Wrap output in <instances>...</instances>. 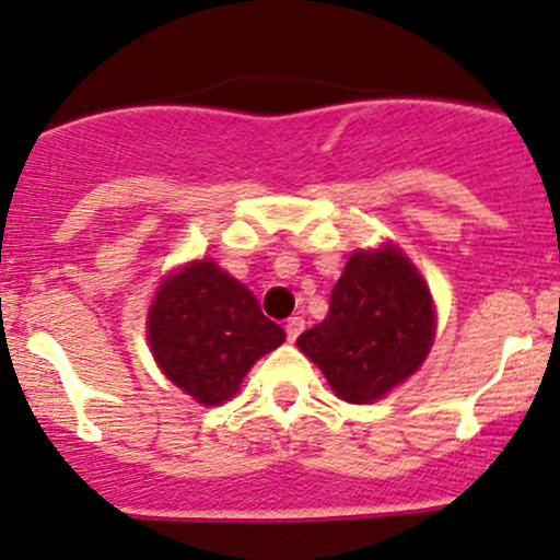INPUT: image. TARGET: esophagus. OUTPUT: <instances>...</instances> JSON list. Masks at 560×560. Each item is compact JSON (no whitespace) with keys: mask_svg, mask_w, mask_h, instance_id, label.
I'll use <instances>...</instances> for the list:
<instances>
[{"mask_svg":"<svg viewBox=\"0 0 560 560\" xmlns=\"http://www.w3.org/2000/svg\"><path fill=\"white\" fill-rule=\"evenodd\" d=\"M306 327V322L301 319V316H292V319H287V341H295L298 336H301V330Z\"/></svg>","mask_w":560,"mask_h":560,"instance_id":"esophagus-1","label":"esophagus"}]
</instances>
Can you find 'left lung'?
<instances>
[{
	"mask_svg": "<svg viewBox=\"0 0 560 560\" xmlns=\"http://www.w3.org/2000/svg\"><path fill=\"white\" fill-rule=\"evenodd\" d=\"M436 312L425 279L400 248L354 252L330 292V312L298 349L347 404H374L428 358Z\"/></svg>",
	"mask_w": 560,
	"mask_h": 560,
	"instance_id": "8db88e82",
	"label": "left lung"
}]
</instances>
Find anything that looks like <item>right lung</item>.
<instances>
[{"mask_svg": "<svg viewBox=\"0 0 560 560\" xmlns=\"http://www.w3.org/2000/svg\"><path fill=\"white\" fill-rule=\"evenodd\" d=\"M145 325L162 374L202 406L233 398L246 371L287 338L252 290L213 259H195L167 276Z\"/></svg>", "mask_w": 560, "mask_h": 560, "instance_id": "1", "label": "right lung"}]
</instances>
